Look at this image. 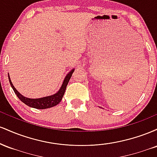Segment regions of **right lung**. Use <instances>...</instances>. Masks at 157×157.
I'll use <instances>...</instances> for the list:
<instances>
[{
  "label": "right lung",
  "mask_w": 157,
  "mask_h": 157,
  "mask_svg": "<svg viewBox=\"0 0 157 157\" xmlns=\"http://www.w3.org/2000/svg\"><path fill=\"white\" fill-rule=\"evenodd\" d=\"M75 71V69L71 70V71H69L66 77H65L63 82L62 86H61L60 90L57 91V93L55 94L51 95V96L42 97V98H37V99H31V98H27V97H23L22 94H21L18 91L16 90L15 86L12 84V81L10 80V75H9V80H10V85L12 86V89L15 91V94L17 95V97H18L20 100L22 101L23 103H25L29 107L35 108V109H48V108L54 107V106L57 105L62 100L65 91H66V86L68 83V81H69L70 78H71V75Z\"/></svg>",
  "instance_id": "add662e5"
}]
</instances>
